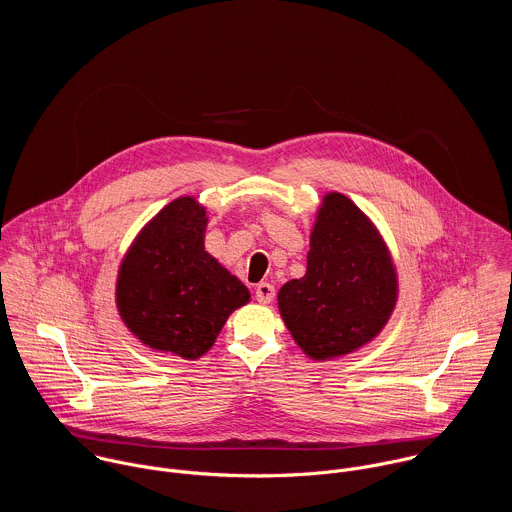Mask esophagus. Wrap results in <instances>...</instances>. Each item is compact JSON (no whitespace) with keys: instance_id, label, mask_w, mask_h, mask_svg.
<instances>
[{"instance_id":"1","label":"esophagus","mask_w":512,"mask_h":512,"mask_svg":"<svg viewBox=\"0 0 512 512\" xmlns=\"http://www.w3.org/2000/svg\"><path fill=\"white\" fill-rule=\"evenodd\" d=\"M274 295H276V290H274L272 284L262 282V284L256 286V299H258L260 303H270V301L274 299Z\"/></svg>"}]
</instances>
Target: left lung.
Instances as JSON below:
<instances>
[{
  "label": "left lung",
  "instance_id": "left-lung-1",
  "mask_svg": "<svg viewBox=\"0 0 512 512\" xmlns=\"http://www.w3.org/2000/svg\"><path fill=\"white\" fill-rule=\"evenodd\" d=\"M394 301L396 274L376 228L351 199L327 195L307 272L278 293L295 343L313 359L347 355L384 327Z\"/></svg>",
  "mask_w": 512,
  "mask_h": 512
}]
</instances>
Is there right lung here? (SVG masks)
<instances>
[{
  "mask_svg": "<svg viewBox=\"0 0 512 512\" xmlns=\"http://www.w3.org/2000/svg\"><path fill=\"white\" fill-rule=\"evenodd\" d=\"M205 211L189 197L169 203L130 248L118 307L146 345L185 359L207 353L228 315L250 299L246 286L205 252Z\"/></svg>",
  "mask_w": 512,
  "mask_h": 512,
  "instance_id": "add662e5",
  "label": "right lung"
}]
</instances>
